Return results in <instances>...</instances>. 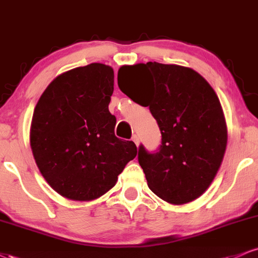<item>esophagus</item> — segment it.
<instances>
[{
	"label": "esophagus",
	"instance_id": "obj_1",
	"mask_svg": "<svg viewBox=\"0 0 258 258\" xmlns=\"http://www.w3.org/2000/svg\"><path fill=\"white\" fill-rule=\"evenodd\" d=\"M132 141L135 142L136 146H137V147L139 146V138H138L137 135H133V136H132Z\"/></svg>",
	"mask_w": 258,
	"mask_h": 258
}]
</instances>
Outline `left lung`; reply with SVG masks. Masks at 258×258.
I'll return each instance as SVG.
<instances>
[{"instance_id": "1", "label": "left lung", "mask_w": 258, "mask_h": 258, "mask_svg": "<svg viewBox=\"0 0 258 258\" xmlns=\"http://www.w3.org/2000/svg\"><path fill=\"white\" fill-rule=\"evenodd\" d=\"M142 72L152 76L153 92L139 100L126 78ZM117 84L133 102L149 106L161 132L156 152L138 147L150 190L176 205L199 198L214 180L227 147L226 121L214 88L190 68L156 61L120 68Z\"/></svg>"}]
</instances>
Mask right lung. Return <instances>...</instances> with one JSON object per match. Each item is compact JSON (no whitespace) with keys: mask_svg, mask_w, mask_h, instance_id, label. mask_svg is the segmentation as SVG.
Masks as SVG:
<instances>
[{"mask_svg":"<svg viewBox=\"0 0 258 258\" xmlns=\"http://www.w3.org/2000/svg\"><path fill=\"white\" fill-rule=\"evenodd\" d=\"M114 70L100 63L75 68L49 84L37 102L30 143L40 172L72 200H93L115 185L137 155L132 141L115 136L109 111Z\"/></svg>","mask_w":258,"mask_h":258,"instance_id":"obj_1","label":"right lung"}]
</instances>
